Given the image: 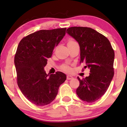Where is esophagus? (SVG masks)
<instances>
[{"label":"esophagus","instance_id":"esophagus-1","mask_svg":"<svg viewBox=\"0 0 127 127\" xmlns=\"http://www.w3.org/2000/svg\"><path fill=\"white\" fill-rule=\"evenodd\" d=\"M73 77L71 75H67V80H71L72 79Z\"/></svg>","mask_w":127,"mask_h":127}]
</instances>
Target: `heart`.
<instances>
[{"mask_svg": "<svg viewBox=\"0 0 127 127\" xmlns=\"http://www.w3.org/2000/svg\"><path fill=\"white\" fill-rule=\"evenodd\" d=\"M75 42V41H72V40H69L68 41V43H67V44H70V43H74ZM61 68L63 69L64 70L66 71V72H69V71L70 70V67L69 66H67L66 65H62L61 66Z\"/></svg>", "mask_w": 127, "mask_h": 127, "instance_id": "1", "label": "heart"}]
</instances>
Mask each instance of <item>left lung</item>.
<instances>
[{
  "label": "left lung",
  "mask_w": 127,
  "mask_h": 127,
  "mask_svg": "<svg viewBox=\"0 0 127 127\" xmlns=\"http://www.w3.org/2000/svg\"><path fill=\"white\" fill-rule=\"evenodd\" d=\"M66 33L79 43L80 63L90 69V75L81 80L76 94L88 103L100 99L106 92L114 76V52L105 36L87 27H74Z\"/></svg>",
  "instance_id": "obj_1"
}]
</instances>
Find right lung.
Segmentation results:
<instances>
[{
  "mask_svg": "<svg viewBox=\"0 0 127 127\" xmlns=\"http://www.w3.org/2000/svg\"><path fill=\"white\" fill-rule=\"evenodd\" d=\"M66 28L40 30L24 37L14 57L17 84L31 103L39 106L53 102L66 79L61 72L46 74L44 67L53 50L65 36Z\"/></svg>",
  "mask_w": 127,
  "mask_h": 127,
  "instance_id": "right-lung-1",
  "label": "right lung"
}]
</instances>
